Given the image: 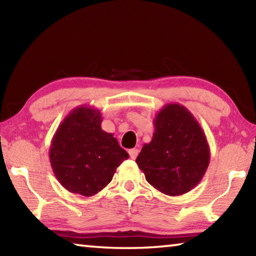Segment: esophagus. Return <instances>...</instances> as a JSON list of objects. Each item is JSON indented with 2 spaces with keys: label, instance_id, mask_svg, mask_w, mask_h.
<instances>
[{
  "label": "esophagus",
  "instance_id": "obj_1",
  "mask_svg": "<svg viewBox=\"0 0 256 256\" xmlns=\"http://www.w3.org/2000/svg\"><path fill=\"white\" fill-rule=\"evenodd\" d=\"M128 154H130V158L134 160V159H136V158L138 157V150L136 149V148H134V149H130V150H128Z\"/></svg>",
  "mask_w": 256,
  "mask_h": 256
}]
</instances>
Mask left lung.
<instances>
[{
	"label": "left lung",
	"mask_w": 256,
	"mask_h": 256,
	"mask_svg": "<svg viewBox=\"0 0 256 256\" xmlns=\"http://www.w3.org/2000/svg\"><path fill=\"white\" fill-rule=\"evenodd\" d=\"M150 144L142 146L136 164L146 182L166 196L190 192L200 183L210 162L206 136L188 108L167 104L154 120Z\"/></svg>",
	"instance_id": "obj_1"
}]
</instances>
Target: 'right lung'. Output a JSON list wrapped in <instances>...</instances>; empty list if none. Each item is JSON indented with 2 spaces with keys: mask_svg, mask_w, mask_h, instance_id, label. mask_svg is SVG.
I'll return each instance as SVG.
<instances>
[{
  "mask_svg": "<svg viewBox=\"0 0 256 256\" xmlns=\"http://www.w3.org/2000/svg\"><path fill=\"white\" fill-rule=\"evenodd\" d=\"M102 112L82 105L68 112L50 148V166L68 192L92 196L110 183L128 154L112 133L102 128Z\"/></svg>",
  "mask_w": 256,
  "mask_h": 256,
  "instance_id": "right-lung-1",
  "label": "right lung"
}]
</instances>
